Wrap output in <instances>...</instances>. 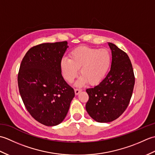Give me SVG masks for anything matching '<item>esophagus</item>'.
<instances>
[{
	"label": "esophagus",
	"instance_id": "34e87169",
	"mask_svg": "<svg viewBox=\"0 0 155 155\" xmlns=\"http://www.w3.org/2000/svg\"><path fill=\"white\" fill-rule=\"evenodd\" d=\"M82 91V89L81 88H75L74 89V93H75V94H79L80 92Z\"/></svg>",
	"mask_w": 155,
	"mask_h": 155
}]
</instances>
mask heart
Masks as SVG:
<instances>
[{"mask_svg":"<svg viewBox=\"0 0 155 155\" xmlns=\"http://www.w3.org/2000/svg\"><path fill=\"white\" fill-rule=\"evenodd\" d=\"M111 61V54L107 48L81 47L71 52L70 58H62L60 67L62 76L68 83L74 81L81 68L82 77L77 81V86H82L87 82L96 84L107 75Z\"/></svg>","mask_w":155,"mask_h":155,"instance_id":"obj_1","label":"heart"}]
</instances>
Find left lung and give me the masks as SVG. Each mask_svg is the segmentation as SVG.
<instances>
[{
	"label": "left lung",
	"mask_w": 155,
	"mask_h": 155,
	"mask_svg": "<svg viewBox=\"0 0 155 155\" xmlns=\"http://www.w3.org/2000/svg\"><path fill=\"white\" fill-rule=\"evenodd\" d=\"M112 52L110 70L97 86L86 90V110L98 123H109L127 109L132 97L134 71L129 57L116 45L108 42Z\"/></svg>",
	"instance_id": "obj_1"
}]
</instances>
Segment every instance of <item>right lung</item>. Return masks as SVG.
Wrapping results in <instances>:
<instances>
[{"label":"right lung","mask_w":155,"mask_h":155,"mask_svg":"<svg viewBox=\"0 0 155 155\" xmlns=\"http://www.w3.org/2000/svg\"><path fill=\"white\" fill-rule=\"evenodd\" d=\"M67 41L34 46L22 58L18 74L19 93L27 110L38 123L55 126L64 119L74 97L61 74Z\"/></svg>","instance_id":"obj_1"}]
</instances>
